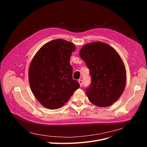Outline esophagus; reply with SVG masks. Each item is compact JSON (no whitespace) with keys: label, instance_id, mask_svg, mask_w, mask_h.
<instances>
[{"label":"esophagus","instance_id":"34e87169","mask_svg":"<svg viewBox=\"0 0 147 147\" xmlns=\"http://www.w3.org/2000/svg\"><path fill=\"white\" fill-rule=\"evenodd\" d=\"M78 82H79V84H80V87H82V81L81 80H78Z\"/></svg>","mask_w":147,"mask_h":147}]
</instances>
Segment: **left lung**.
Here are the masks:
<instances>
[{
	"instance_id": "1",
	"label": "left lung",
	"mask_w": 147,
	"mask_h": 147,
	"mask_svg": "<svg viewBox=\"0 0 147 147\" xmlns=\"http://www.w3.org/2000/svg\"><path fill=\"white\" fill-rule=\"evenodd\" d=\"M80 56L90 69L91 84L86 93L95 105L111 106L122 95L126 84V70L117 51L102 42L86 44Z\"/></svg>"
}]
</instances>
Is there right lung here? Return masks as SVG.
<instances>
[{
    "mask_svg": "<svg viewBox=\"0 0 147 147\" xmlns=\"http://www.w3.org/2000/svg\"><path fill=\"white\" fill-rule=\"evenodd\" d=\"M75 50L71 42L56 39L44 44L32 58L28 70L30 86L44 107L59 109L80 87L79 83L73 79L70 63L71 53Z\"/></svg>",
    "mask_w": 147,
    "mask_h": 147,
    "instance_id": "right-lung-1",
    "label": "right lung"
}]
</instances>
